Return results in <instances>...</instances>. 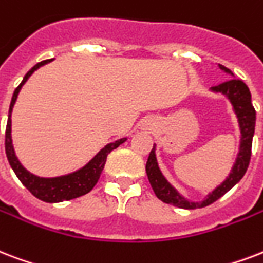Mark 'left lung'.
Masks as SVG:
<instances>
[{
	"instance_id": "obj_1",
	"label": "left lung",
	"mask_w": 263,
	"mask_h": 263,
	"mask_svg": "<svg viewBox=\"0 0 263 263\" xmlns=\"http://www.w3.org/2000/svg\"><path fill=\"white\" fill-rule=\"evenodd\" d=\"M219 67L225 70L226 73L233 76V73L229 69H226L225 66L219 65ZM212 91L220 92V93L228 96L232 102V105H233L234 113L237 114L241 140H240V152H238V156L236 158V163H234L229 176L226 178L222 185H219L212 193L208 194L205 200H203L201 203H192V201H187L182 197L164 178L157 165L156 147L153 146V149L149 154V158H147V163H146V174H147L150 185L153 187L156 196L164 203L171 204V205L179 208H185V210L207 207L214 201H216L218 198L222 197L223 194L228 193L237 182H240V179L243 178L246 171H247L248 164L251 160L252 136H254V131H255L256 120L255 109H254L251 102V92H250L247 85L243 83V80H238V78H230L225 83L218 84L215 87H212Z\"/></svg>"
}]
</instances>
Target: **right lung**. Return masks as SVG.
Returning <instances> with one entry per match:
<instances>
[{"label":"right lung","instance_id":"1","mask_svg":"<svg viewBox=\"0 0 263 263\" xmlns=\"http://www.w3.org/2000/svg\"><path fill=\"white\" fill-rule=\"evenodd\" d=\"M49 60H43L37 65L34 66L33 69H30L27 74L23 78V81L20 83V85L15 89L13 96H12L11 106H9V114H8V123H7V131H5V153H7L8 161L11 164L12 170L16 174V176L19 178V180L26 186V189L29 190L30 193L35 196L40 200H43L45 203H59V201H65V200H71V198L80 197L87 194L88 192H91L93 189V186L96 185V182L99 179L100 174L103 171L106 164V158L107 154L114 150L116 147L124 143L127 138L118 139L113 143L106 145L103 149L100 150L99 153L96 154L95 157L92 158L91 161L83 167L81 170L69 174V175L56 176V178H40L33 174H30L23 165L19 163V160L16 157L15 150H13V145H12V136H11V114L13 105H15L16 98L19 95V91L22 89V85L27 81V78L41 66L47 65Z\"/></svg>","mask_w":263,"mask_h":263}]
</instances>
